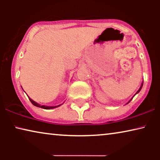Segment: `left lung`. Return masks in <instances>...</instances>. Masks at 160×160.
Here are the masks:
<instances>
[{
	"mask_svg": "<svg viewBox=\"0 0 160 160\" xmlns=\"http://www.w3.org/2000/svg\"><path fill=\"white\" fill-rule=\"evenodd\" d=\"M143 83H142V84H141V87H140V89H138V92H136V94L137 93H138L139 92H140V90H141V88H142V86H143ZM132 98H133V97H132ZM132 99H131V100H132ZM131 100H130V101H129L128 102H130V101H131Z\"/></svg>",
	"mask_w": 160,
	"mask_h": 160,
	"instance_id": "1",
	"label": "left lung"
}]
</instances>
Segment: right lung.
Masks as SVG:
<instances>
[{"mask_svg":"<svg viewBox=\"0 0 160 160\" xmlns=\"http://www.w3.org/2000/svg\"><path fill=\"white\" fill-rule=\"evenodd\" d=\"M29 100H30V102H32V105H34L35 106H37V107H39V108H43V109H52V108H57V107H58L59 106H60V105H59V106H41V105H39L35 101H33L32 99H30L29 98Z\"/></svg>","mask_w":160,"mask_h":160,"instance_id":"right-lung-1","label":"right lung"}]
</instances>
